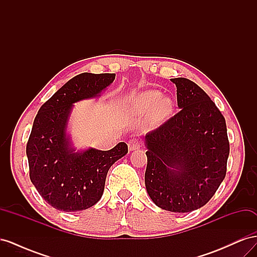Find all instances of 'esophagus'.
Segmentation results:
<instances>
[{"instance_id":"esophagus-1","label":"esophagus","mask_w":257,"mask_h":257,"mask_svg":"<svg viewBox=\"0 0 257 257\" xmlns=\"http://www.w3.org/2000/svg\"><path fill=\"white\" fill-rule=\"evenodd\" d=\"M127 147H128V149H130L131 151L137 150V149H139V148L142 147V143H141V141H139V139H137V138H131L130 141L127 142Z\"/></svg>"}]
</instances>
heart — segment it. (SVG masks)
Segmentation results:
<instances>
[{
  "mask_svg": "<svg viewBox=\"0 0 257 257\" xmlns=\"http://www.w3.org/2000/svg\"><path fill=\"white\" fill-rule=\"evenodd\" d=\"M134 107L139 113L151 111L152 118L157 121L164 120L174 110L173 100L168 97H162V93L157 90H150L139 94L135 99Z\"/></svg>",
  "mask_w": 257,
  "mask_h": 257,
  "instance_id": "1",
  "label": "heart"
}]
</instances>
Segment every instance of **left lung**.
<instances>
[{"label":"left lung","mask_w":257,"mask_h":257,"mask_svg":"<svg viewBox=\"0 0 257 257\" xmlns=\"http://www.w3.org/2000/svg\"><path fill=\"white\" fill-rule=\"evenodd\" d=\"M180 111L145 137L146 189L172 212L205 206L226 175L229 142L225 119L207 93L186 78H173Z\"/></svg>","instance_id":"left-lung-1"}]
</instances>
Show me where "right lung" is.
Returning <instances> with one entry per match:
<instances>
[{
	"label": "right lung",
	"mask_w": 257,
	"mask_h": 257,
	"mask_svg": "<svg viewBox=\"0 0 257 257\" xmlns=\"http://www.w3.org/2000/svg\"><path fill=\"white\" fill-rule=\"evenodd\" d=\"M115 74L83 73L68 80L38 110L27 144L30 179L40 195L61 211H81L103 195L108 170L127 153L119 143L111 150L75 152L66 134L73 104L96 97Z\"/></svg>",
	"instance_id": "add662e5"
}]
</instances>
